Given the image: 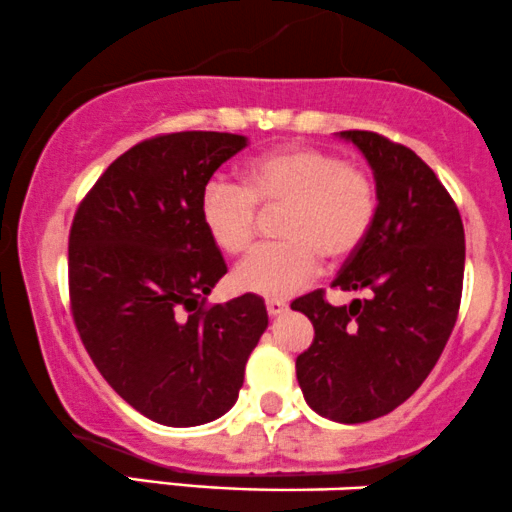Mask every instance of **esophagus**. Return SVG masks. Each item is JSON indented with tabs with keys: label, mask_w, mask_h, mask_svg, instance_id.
I'll use <instances>...</instances> for the list:
<instances>
[{
	"label": "esophagus",
	"mask_w": 512,
	"mask_h": 512,
	"mask_svg": "<svg viewBox=\"0 0 512 512\" xmlns=\"http://www.w3.org/2000/svg\"><path fill=\"white\" fill-rule=\"evenodd\" d=\"M266 309H268L270 316H282L287 311V304L285 302H278V299H268Z\"/></svg>",
	"instance_id": "esophagus-1"
}]
</instances>
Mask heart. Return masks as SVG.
Masks as SVG:
<instances>
[{"label": "heart", "instance_id": "1", "mask_svg": "<svg viewBox=\"0 0 512 512\" xmlns=\"http://www.w3.org/2000/svg\"><path fill=\"white\" fill-rule=\"evenodd\" d=\"M258 213H273L280 242L251 254L234 273L239 290L282 299L314 280L321 256L342 263L362 249L378 213V186L366 167L316 146H282L249 160L242 184L210 182L198 215L210 242L230 256L251 249Z\"/></svg>", "mask_w": 512, "mask_h": 512}]
</instances>
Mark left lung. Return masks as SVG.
Segmentation results:
<instances>
[{
    "label": "left lung",
    "mask_w": 512,
    "mask_h": 512,
    "mask_svg": "<svg viewBox=\"0 0 512 512\" xmlns=\"http://www.w3.org/2000/svg\"><path fill=\"white\" fill-rule=\"evenodd\" d=\"M340 136L374 170L378 213L330 287L366 297L350 306L328 304L323 290L294 299L292 309L314 323L297 381L321 417L362 424L402 405L441 357L460 311L465 227L453 196L414 150L376 131Z\"/></svg>",
    "instance_id": "left-lung-1"
}]
</instances>
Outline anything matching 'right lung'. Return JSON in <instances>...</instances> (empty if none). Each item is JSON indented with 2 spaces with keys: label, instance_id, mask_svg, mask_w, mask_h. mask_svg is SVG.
I'll list each match as a JSON object with an SVG mask.
<instances>
[{
  "label": "right lung",
  "instance_id": "1",
  "mask_svg": "<svg viewBox=\"0 0 512 512\" xmlns=\"http://www.w3.org/2000/svg\"><path fill=\"white\" fill-rule=\"evenodd\" d=\"M244 146L220 131L146 138L100 174L71 222L69 302L83 347L114 393L158 424L222 417L268 328L256 294L206 304L227 266L198 198Z\"/></svg>",
  "mask_w": 512,
  "mask_h": 512
}]
</instances>
